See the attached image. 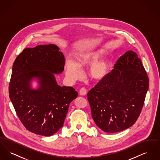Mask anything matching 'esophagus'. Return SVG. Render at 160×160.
Masks as SVG:
<instances>
[{
	"mask_svg": "<svg viewBox=\"0 0 160 160\" xmlns=\"http://www.w3.org/2000/svg\"><path fill=\"white\" fill-rule=\"evenodd\" d=\"M79 93H80V95H83H83H86V93H87V91H86V89L85 88H82L80 90Z\"/></svg>",
	"mask_w": 160,
	"mask_h": 160,
	"instance_id": "esophagus-1",
	"label": "esophagus"
}]
</instances>
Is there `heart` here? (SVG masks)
Wrapping results in <instances>:
<instances>
[{
    "instance_id": "heart-1",
    "label": "heart",
    "mask_w": 160,
    "mask_h": 160,
    "mask_svg": "<svg viewBox=\"0 0 160 160\" xmlns=\"http://www.w3.org/2000/svg\"><path fill=\"white\" fill-rule=\"evenodd\" d=\"M104 54L102 50L80 54L77 57V64L69 60L65 64L67 76L71 80H77L82 76L80 68L91 65L89 71L91 77L96 80H102L107 76L110 69V63L106 59L97 61Z\"/></svg>"
}]
</instances>
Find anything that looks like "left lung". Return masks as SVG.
I'll use <instances>...</instances> for the list:
<instances>
[{"instance_id": "1", "label": "left lung", "mask_w": 160, "mask_h": 160, "mask_svg": "<svg viewBox=\"0 0 160 160\" xmlns=\"http://www.w3.org/2000/svg\"><path fill=\"white\" fill-rule=\"evenodd\" d=\"M149 88V78L137 53L127 52L114 69L88 93L92 117L100 129L114 133L138 119Z\"/></svg>"}]
</instances>
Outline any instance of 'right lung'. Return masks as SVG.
I'll list each match as a JSON object with an SVG mask.
<instances>
[{
    "instance_id": "right-lung-1",
    "label": "right lung",
    "mask_w": 160,
    "mask_h": 160,
    "mask_svg": "<svg viewBox=\"0 0 160 160\" xmlns=\"http://www.w3.org/2000/svg\"><path fill=\"white\" fill-rule=\"evenodd\" d=\"M54 44L24 48L16 58L9 84V95L15 112L26 129L50 136L63 125L70 102L78 93L72 87L59 86L54 74L63 71L65 58ZM37 77V90L30 88Z\"/></svg>"
}]
</instances>
